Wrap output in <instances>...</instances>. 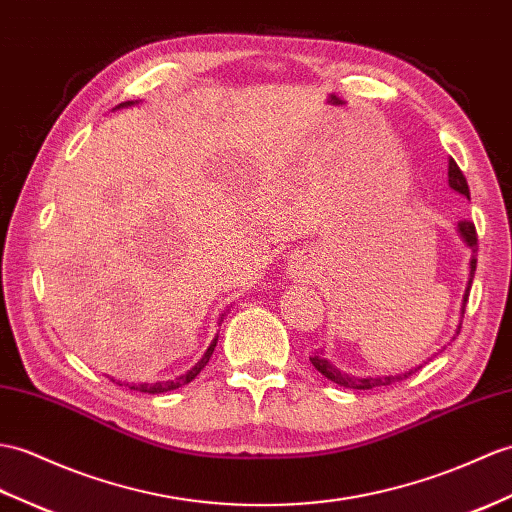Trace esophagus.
Segmentation results:
<instances>
[{"label":"esophagus","instance_id":"34e87169","mask_svg":"<svg viewBox=\"0 0 512 512\" xmlns=\"http://www.w3.org/2000/svg\"><path fill=\"white\" fill-rule=\"evenodd\" d=\"M290 270H292V275L294 277H310V272H312V266L310 264H307V261L305 259H294L292 261V266H290Z\"/></svg>","mask_w":512,"mask_h":512}]
</instances>
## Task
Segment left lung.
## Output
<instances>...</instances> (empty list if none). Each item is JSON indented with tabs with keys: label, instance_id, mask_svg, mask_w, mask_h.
<instances>
[{
	"label": "left lung",
	"instance_id": "1",
	"mask_svg": "<svg viewBox=\"0 0 512 512\" xmlns=\"http://www.w3.org/2000/svg\"><path fill=\"white\" fill-rule=\"evenodd\" d=\"M449 187L456 189L462 196L469 198V185H467V178L462 174V170L458 168V163L454 159H449ZM458 233L462 240L467 242V246L471 248V272H469V285H467V292H465V299H462V314H465V305L469 299V290H471V281L475 275V264H478V259H475V253H478V233H475V224L471 220H460L458 222ZM462 325V323H460ZM458 334H460V327H458ZM310 362L314 364V368L318 373H323L331 382L344 386V388H353V390H371L377 386H390L395 382H401V379H406L410 373H403V375H388V377H349L340 373L334 364H329L327 358H323V353H316L310 358Z\"/></svg>",
	"mask_w": 512,
	"mask_h": 512
}]
</instances>
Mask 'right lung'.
Instances as JSON below:
<instances>
[{
    "mask_svg": "<svg viewBox=\"0 0 512 512\" xmlns=\"http://www.w3.org/2000/svg\"><path fill=\"white\" fill-rule=\"evenodd\" d=\"M128 104H133V102H124V104H120V106H128ZM216 342H218V338H213V342L209 344V349H207V353L202 355V360L194 366V368H189V371L185 373V375H181V377H174V379H165V382H154V384H139V386H128L130 390H139V392H150V395H159V392H168V390H176V388H181V386H185V384H189L192 382V379L202 371V368L207 366V362H209V358L213 355V349H216ZM122 386V384H120Z\"/></svg>",
    "mask_w": 512,
    "mask_h": 512,
    "instance_id": "1",
    "label": "right lung"
}]
</instances>
